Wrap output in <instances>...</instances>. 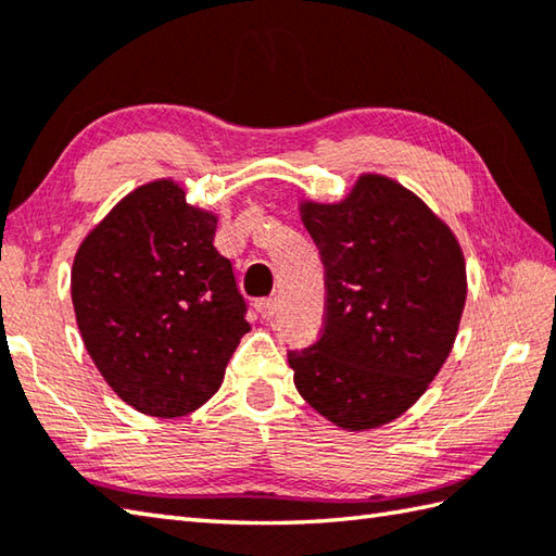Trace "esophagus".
Returning <instances> with one entry per match:
<instances>
[{
    "instance_id": "esophagus-1",
    "label": "esophagus",
    "mask_w": 556,
    "mask_h": 556,
    "mask_svg": "<svg viewBox=\"0 0 556 556\" xmlns=\"http://www.w3.org/2000/svg\"><path fill=\"white\" fill-rule=\"evenodd\" d=\"M255 308H257L260 315L265 317V320H271V317L277 315V299H263V301H257Z\"/></svg>"
}]
</instances>
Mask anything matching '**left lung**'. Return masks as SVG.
<instances>
[{
	"label": "left lung",
	"instance_id": "1",
	"mask_svg": "<svg viewBox=\"0 0 556 556\" xmlns=\"http://www.w3.org/2000/svg\"><path fill=\"white\" fill-rule=\"evenodd\" d=\"M325 265V323L289 351L299 394L349 432L396 420L454 349L466 260L448 224L406 186L361 174L339 203H299Z\"/></svg>",
	"mask_w": 556,
	"mask_h": 556
}]
</instances>
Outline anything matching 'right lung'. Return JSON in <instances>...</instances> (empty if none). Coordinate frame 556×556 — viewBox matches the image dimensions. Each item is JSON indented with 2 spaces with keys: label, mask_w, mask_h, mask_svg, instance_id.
I'll return each mask as SVG.
<instances>
[{
  "label": "right lung",
  "mask_w": 556,
  "mask_h": 556,
  "mask_svg": "<svg viewBox=\"0 0 556 556\" xmlns=\"http://www.w3.org/2000/svg\"><path fill=\"white\" fill-rule=\"evenodd\" d=\"M215 231V212L186 203L174 179H155L122 198L76 251L71 301L83 344L112 392L146 416L203 406L251 329Z\"/></svg>",
  "instance_id": "add662e5"
}]
</instances>
